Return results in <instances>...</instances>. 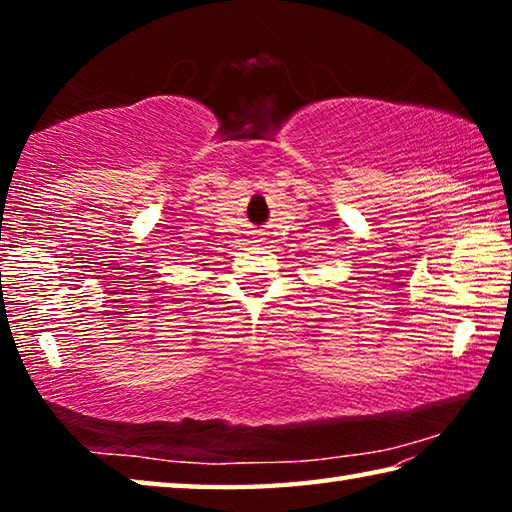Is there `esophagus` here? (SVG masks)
Masks as SVG:
<instances>
[{
  "label": "esophagus",
  "mask_w": 512,
  "mask_h": 512,
  "mask_svg": "<svg viewBox=\"0 0 512 512\" xmlns=\"http://www.w3.org/2000/svg\"><path fill=\"white\" fill-rule=\"evenodd\" d=\"M253 239H255V241H262V237H259V235H255Z\"/></svg>",
  "instance_id": "34e87169"
}]
</instances>
